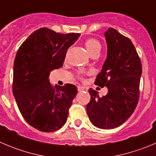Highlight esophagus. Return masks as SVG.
Listing matches in <instances>:
<instances>
[{"mask_svg": "<svg viewBox=\"0 0 156 156\" xmlns=\"http://www.w3.org/2000/svg\"><path fill=\"white\" fill-rule=\"evenodd\" d=\"M77 89H78V91H80V92L83 91V90H86L85 87H83V86H78V87H77Z\"/></svg>", "mask_w": 156, "mask_h": 156, "instance_id": "esophagus-1", "label": "esophagus"}]
</instances>
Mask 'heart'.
Instances as JSON below:
<instances>
[{
  "mask_svg": "<svg viewBox=\"0 0 156 156\" xmlns=\"http://www.w3.org/2000/svg\"><path fill=\"white\" fill-rule=\"evenodd\" d=\"M86 48H87V51L92 55L93 53H96V52H99L101 50V44L97 40L93 39V38H90L87 40L85 42Z\"/></svg>",
  "mask_w": 156,
  "mask_h": 156,
  "instance_id": "obj_1",
  "label": "heart"
}]
</instances>
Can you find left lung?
Segmentation results:
<instances>
[{
  "label": "left lung",
  "mask_w": 156,
  "mask_h": 156,
  "mask_svg": "<svg viewBox=\"0 0 156 156\" xmlns=\"http://www.w3.org/2000/svg\"><path fill=\"white\" fill-rule=\"evenodd\" d=\"M107 58L95 84L106 86L104 96L90 88L87 111L90 122L100 129L116 128L133 114L139 102L142 63L132 41L110 27L105 32Z\"/></svg>",
  "instance_id": "obj_1"
}]
</instances>
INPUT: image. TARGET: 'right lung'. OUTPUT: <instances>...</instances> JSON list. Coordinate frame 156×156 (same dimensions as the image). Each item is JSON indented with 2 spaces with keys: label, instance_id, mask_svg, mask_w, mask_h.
I'll return each instance as SVG.
<instances>
[{
  "label": "right lung",
  "instance_id": "1",
  "mask_svg": "<svg viewBox=\"0 0 156 156\" xmlns=\"http://www.w3.org/2000/svg\"><path fill=\"white\" fill-rule=\"evenodd\" d=\"M80 35L42 27L19 47L14 63L13 93L22 116L40 131H57L66 123L77 87L69 83L55 87L48 77L50 71L63 66L67 50Z\"/></svg>",
  "mask_w": 156,
  "mask_h": 156
}]
</instances>
